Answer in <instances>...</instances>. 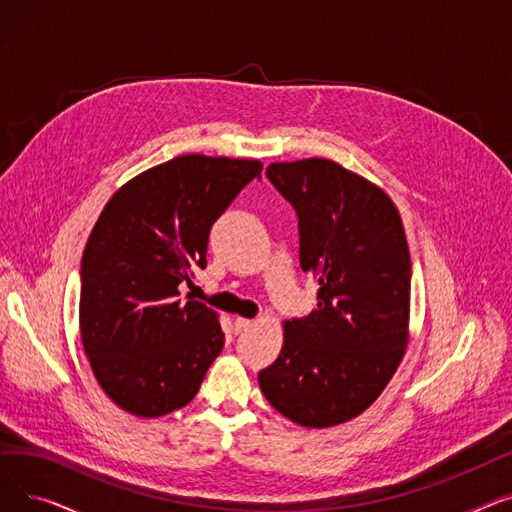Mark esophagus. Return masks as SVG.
Instances as JSON below:
<instances>
[{"instance_id": "1", "label": "esophagus", "mask_w": 512, "mask_h": 512, "mask_svg": "<svg viewBox=\"0 0 512 512\" xmlns=\"http://www.w3.org/2000/svg\"><path fill=\"white\" fill-rule=\"evenodd\" d=\"M251 326H253V319H247V317H236V319H234L236 332H245V330H249Z\"/></svg>"}]
</instances>
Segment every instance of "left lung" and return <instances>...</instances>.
<instances>
[{
	"label": "left lung",
	"mask_w": 512,
	"mask_h": 512,
	"mask_svg": "<svg viewBox=\"0 0 512 512\" xmlns=\"http://www.w3.org/2000/svg\"><path fill=\"white\" fill-rule=\"evenodd\" d=\"M265 174L297 211L301 267L319 290L317 309L284 324L282 351L259 371V386L290 421L332 427L371 407L405 357V228L380 186L336 161H282Z\"/></svg>",
	"instance_id": "obj_1"
}]
</instances>
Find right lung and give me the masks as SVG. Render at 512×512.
Listing matches in <instances>:
<instances>
[{
  "mask_svg": "<svg viewBox=\"0 0 512 512\" xmlns=\"http://www.w3.org/2000/svg\"><path fill=\"white\" fill-rule=\"evenodd\" d=\"M259 159L180 155L128 180L103 207L80 263V340L120 409L168 415L195 398L224 348L218 313L186 297L213 222Z\"/></svg>",
  "mask_w": 512,
  "mask_h": 512,
  "instance_id": "add662e5",
  "label": "right lung"
}]
</instances>
